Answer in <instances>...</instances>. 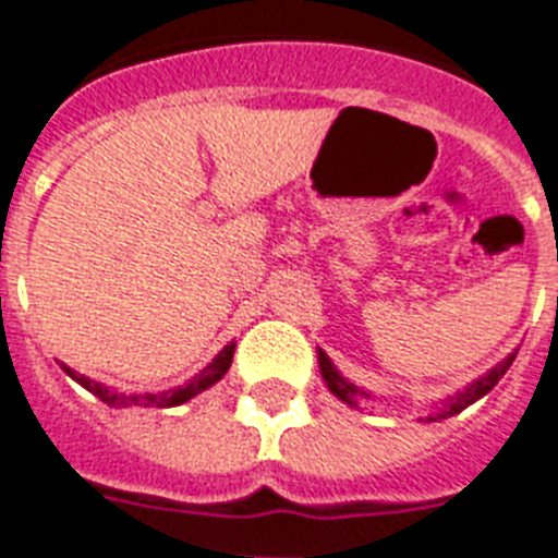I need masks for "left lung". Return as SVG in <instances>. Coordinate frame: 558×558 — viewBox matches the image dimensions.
<instances>
[{"label":"left lung","instance_id":"8db88e82","mask_svg":"<svg viewBox=\"0 0 558 558\" xmlns=\"http://www.w3.org/2000/svg\"><path fill=\"white\" fill-rule=\"evenodd\" d=\"M513 357H515V352H513V355H507L505 361H501V364L493 366L490 373L482 375L478 381L470 384V387L464 389V392H459V396H456V398H447L441 410H438L436 415H427V421H438V418H447V415H456V412H461V410H464V407H470V404H473V401H478V398H482V396H487V392H490V389L501 381V375H505L507 369H510V364H513ZM318 366H320V375H324L326 387H329V392H332V396H338V398H341V401H347V404H350V407H357V398H361V396L366 398L364 389H357L355 384L347 381V378H343V375L338 373V369H335L332 361L326 357V352H320V350H318Z\"/></svg>","mask_w":558,"mask_h":558}]
</instances>
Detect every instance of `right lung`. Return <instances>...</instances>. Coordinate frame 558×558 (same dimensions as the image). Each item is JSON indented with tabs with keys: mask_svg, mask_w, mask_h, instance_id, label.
Instances as JSON below:
<instances>
[{
	"mask_svg": "<svg viewBox=\"0 0 558 558\" xmlns=\"http://www.w3.org/2000/svg\"><path fill=\"white\" fill-rule=\"evenodd\" d=\"M232 355H234V343H229V347H223V350L217 352L215 361H211L201 375H194L192 381L185 384V387L166 389V392H157V396H151V392H146V396H122V392H114V389L102 387V384L90 381V378H85V375L74 373L71 366L62 364V369H65L76 384H83L88 392H94L99 401H106V404L111 407H137V404L140 407H180L185 404V401H192L194 396H201L203 389H208L211 384L220 381V378L229 373V366H232Z\"/></svg>",
	"mask_w": 558,
	"mask_h": 558,
	"instance_id": "1",
	"label": "right lung"
}]
</instances>
